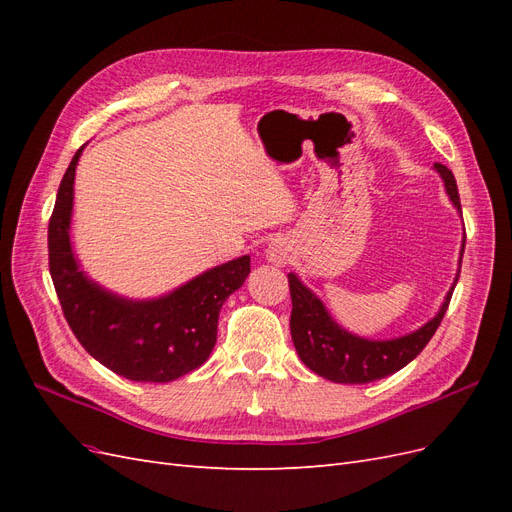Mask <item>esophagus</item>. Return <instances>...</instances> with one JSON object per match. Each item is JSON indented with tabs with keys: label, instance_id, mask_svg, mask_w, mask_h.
I'll use <instances>...</instances> for the list:
<instances>
[{
	"label": "esophagus",
	"instance_id": "obj_1",
	"mask_svg": "<svg viewBox=\"0 0 512 512\" xmlns=\"http://www.w3.org/2000/svg\"><path fill=\"white\" fill-rule=\"evenodd\" d=\"M288 256H290V250L286 247V243H282V241H273V243L269 245L267 258H269V262H273V265H286Z\"/></svg>",
	"mask_w": 512,
	"mask_h": 512
}]
</instances>
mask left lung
Instances as JSON below:
<instances>
[{
	"label": "left lung",
	"instance_id": "obj_1",
	"mask_svg": "<svg viewBox=\"0 0 512 512\" xmlns=\"http://www.w3.org/2000/svg\"><path fill=\"white\" fill-rule=\"evenodd\" d=\"M433 168L444 179L446 194L451 196L453 205L461 209L457 181L451 170L440 162L433 164ZM288 286L292 299L290 333L294 348H297L301 361L314 374L339 384L374 382L395 374V371L416 359L429 344L433 333L438 331L455 290L451 288V292L446 294V301L442 303L438 316L429 320L425 327L399 339H391V342H371V339L356 337L344 331L337 322H333L320 299L312 290L305 288L294 273H288Z\"/></svg>",
	"mask_w": 512,
	"mask_h": 512
}]
</instances>
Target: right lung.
I'll return each instance as SVG.
<instances>
[{
	"label": "right lung",
	"instance_id": "add662e5",
	"mask_svg": "<svg viewBox=\"0 0 512 512\" xmlns=\"http://www.w3.org/2000/svg\"><path fill=\"white\" fill-rule=\"evenodd\" d=\"M59 183L49 220V271L72 333L104 367L136 382H170L203 365L218 339L224 301L250 273V256L230 260L153 301H128L83 275L70 247L74 170Z\"/></svg>",
	"mask_w": 512,
	"mask_h": 512
}]
</instances>
